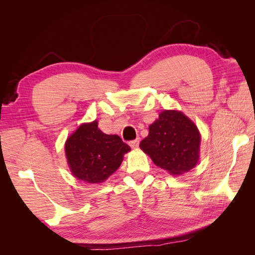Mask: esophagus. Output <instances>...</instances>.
<instances>
[{
  "label": "esophagus",
  "mask_w": 255,
  "mask_h": 255,
  "mask_svg": "<svg viewBox=\"0 0 255 255\" xmlns=\"http://www.w3.org/2000/svg\"><path fill=\"white\" fill-rule=\"evenodd\" d=\"M128 144L130 145V148H138V145H139V138H136L134 140H130L128 142Z\"/></svg>",
  "instance_id": "esophagus-1"
}]
</instances>
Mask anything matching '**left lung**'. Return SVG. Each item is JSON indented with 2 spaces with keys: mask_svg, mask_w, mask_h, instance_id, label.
Returning a JSON list of instances; mask_svg holds the SVG:
<instances>
[{
  "mask_svg": "<svg viewBox=\"0 0 255 255\" xmlns=\"http://www.w3.org/2000/svg\"><path fill=\"white\" fill-rule=\"evenodd\" d=\"M200 141L197 127L186 116L176 111H164L149 127V135L139 146L156 166L179 175L197 165Z\"/></svg>",
  "mask_w": 255,
  "mask_h": 255,
  "instance_id": "left-lung-1",
  "label": "left lung"
}]
</instances>
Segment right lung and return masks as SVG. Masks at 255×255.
Listing matches in <instances>:
<instances>
[{
    "label": "right lung",
    "mask_w": 255,
    "mask_h": 255,
    "mask_svg": "<svg viewBox=\"0 0 255 255\" xmlns=\"http://www.w3.org/2000/svg\"><path fill=\"white\" fill-rule=\"evenodd\" d=\"M72 174L87 183H101L120 167L130 148L117 135L104 134L98 122L82 125L65 145Z\"/></svg>",
    "instance_id": "right-lung-1"
}]
</instances>
